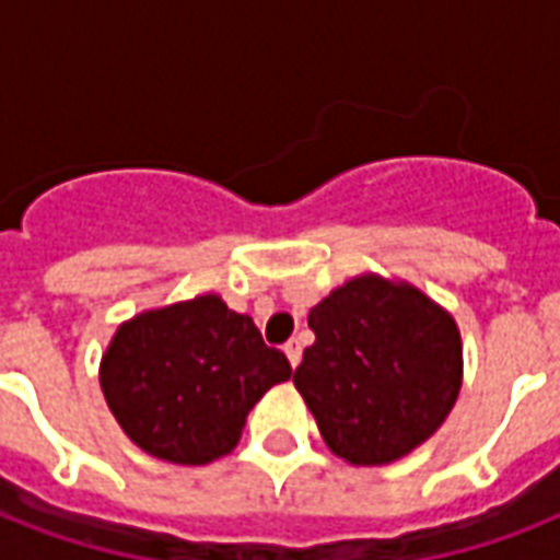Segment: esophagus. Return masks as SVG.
<instances>
[{
	"mask_svg": "<svg viewBox=\"0 0 560 560\" xmlns=\"http://www.w3.org/2000/svg\"><path fill=\"white\" fill-rule=\"evenodd\" d=\"M284 354H288L290 366L296 369V366H299V360H302V342H299L296 337H293V340L284 342Z\"/></svg>",
	"mask_w": 560,
	"mask_h": 560,
	"instance_id": "1",
	"label": "esophagus"
}]
</instances>
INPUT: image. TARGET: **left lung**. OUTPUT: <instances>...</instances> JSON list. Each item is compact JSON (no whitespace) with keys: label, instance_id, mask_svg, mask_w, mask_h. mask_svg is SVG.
Wrapping results in <instances>:
<instances>
[{"label":"left lung","instance_id":"obj_1","mask_svg":"<svg viewBox=\"0 0 560 560\" xmlns=\"http://www.w3.org/2000/svg\"><path fill=\"white\" fill-rule=\"evenodd\" d=\"M316 334L293 374L334 456L404 459L451 416L462 389L459 325L424 290L360 272L311 307Z\"/></svg>","mask_w":560,"mask_h":560}]
</instances>
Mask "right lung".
<instances>
[{
	"mask_svg": "<svg viewBox=\"0 0 560 560\" xmlns=\"http://www.w3.org/2000/svg\"><path fill=\"white\" fill-rule=\"evenodd\" d=\"M290 374L288 358L218 293L136 314L118 325L98 366L127 439L174 465L229 456L249 409Z\"/></svg>",
	"mask_w": 560,
	"mask_h": 560,
	"instance_id": "right-lung-1",
	"label": "right lung"
}]
</instances>
